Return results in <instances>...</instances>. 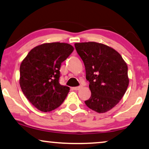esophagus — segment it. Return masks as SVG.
<instances>
[{
	"label": "esophagus",
	"mask_w": 149,
	"mask_h": 149,
	"mask_svg": "<svg viewBox=\"0 0 149 149\" xmlns=\"http://www.w3.org/2000/svg\"><path fill=\"white\" fill-rule=\"evenodd\" d=\"M81 88V86L74 87V88H73V90H80Z\"/></svg>",
	"instance_id": "1"
}]
</instances>
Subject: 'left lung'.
I'll use <instances>...</instances> for the list:
<instances>
[{"label":"left lung","mask_w":149,"mask_h":149,"mask_svg":"<svg viewBox=\"0 0 149 149\" xmlns=\"http://www.w3.org/2000/svg\"><path fill=\"white\" fill-rule=\"evenodd\" d=\"M75 49L84 63L91 96L85 101L98 113L114 107L128 88V67L118 52L95 42L75 43Z\"/></svg>","instance_id":"8db88e82"}]
</instances>
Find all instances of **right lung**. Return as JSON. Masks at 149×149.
I'll return each mask as SVG.
<instances>
[{"label": "right lung", "mask_w": 149, "mask_h": 149, "mask_svg": "<svg viewBox=\"0 0 149 149\" xmlns=\"http://www.w3.org/2000/svg\"><path fill=\"white\" fill-rule=\"evenodd\" d=\"M74 51L70 44L44 43L30 51L20 67L19 83L29 101L43 112L61 105L70 88L59 84L61 63Z\"/></svg>", "instance_id": "1"}]
</instances>
